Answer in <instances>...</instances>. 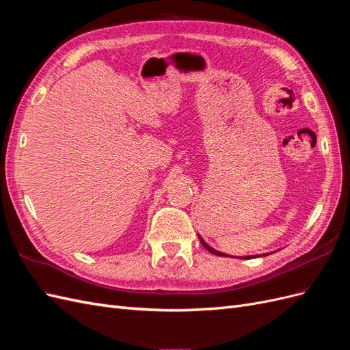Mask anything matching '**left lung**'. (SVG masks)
Listing matches in <instances>:
<instances>
[{"instance_id":"1","label":"left lung","mask_w":350,"mask_h":350,"mask_svg":"<svg viewBox=\"0 0 350 350\" xmlns=\"http://www.w3.org/2000/svg\"><path fill=\"white\" fill-rule=\"evenodd\" d=\"M198 238H200V242H201V243H203V247H204L206 250H208V251H210L211 254H215V256H226V254H224V252H219V251H216L215 248H211L210 245H207V243L204 242V239H203V238H201L200 235H198ZM238 258H239V257H238ZM241 258H251V256H250V257H241Z\"/></svg>"}]
</instances>
